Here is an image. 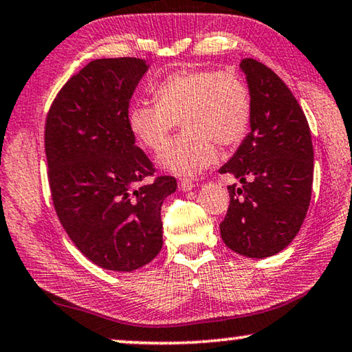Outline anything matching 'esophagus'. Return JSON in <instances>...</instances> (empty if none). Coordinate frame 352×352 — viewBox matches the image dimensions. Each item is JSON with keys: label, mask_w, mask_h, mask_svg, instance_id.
Returning a JSON list of instances; mask_svg holds the SVG:
<instances>
[{"label": "esophagus", "mask_w": 352, "mask_h": 352, "mask_svg": "<svg viewBox=\"0 0 352 352\" xmlns=\"http://www.w3.org/2000/svg\"><path fill=\"white\" fill-rule=\"evenodd\" d=\"M177 186H179L182 192H188V190H192L193 187H195V184H193L190 179H187V177H181L179 182H177Z\"/></svg>", "instance_id": "34e87169"}]
</instances>
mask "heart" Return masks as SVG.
Here are the masks:
<instances>
[{
    "label": "heart",
    "instance_id": "heart-1",
    "mask_svg": "<svg viewBox=\"0 0 352 352\" xmlns=\"http://www.w3.org/2000/svg\"><path fill=\"white\" fill-rule=\"evenodd\" d=\"M154 96L131 106L129 126L146 149L159 152L182 122L184 133L159 155V165L175 175L201 173L217 159L216 142L236 146L251 125V94L235 71H175L155 84Z\"/></svg>",
    "mask_w": 352,
    "mask_h": 352
}]
</instances>
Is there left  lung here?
I'll use <instances>...</instances> for the list:
<instances>
[{"label": "left lung", "mask_w": 352, "mask_h": 352, "mask_svg": "<svg viewBox=\"0 0 352 352\" xmlns=\"http://www.w3.org/2000/svg\"><path fill=\"white\" fill-rule=\"evenodd\" d=\"M239 66L252 100L251 131L219 170L241 182L227 187L221 236L239 256L263 258L287 248L307 217L313 142L303 109L281 78L254 58Z\"/></svg>", "instance_id": "obj_1"}]
</instances>
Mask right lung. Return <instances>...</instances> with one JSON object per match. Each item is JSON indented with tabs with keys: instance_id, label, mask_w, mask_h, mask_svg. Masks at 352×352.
<instances>
[{
	"instance_id": "1",
	"label": "right lung",
	"mask_w": 352,
	"mask_h": 352,
	"mask_svg": "<svg viewBox=\"0 0 352 352\" xmlns=\"http://www.w3.org/2000/svg\"><path fill=\"white\" fill-rule=\"evenodd\" d=\"M147 71L144 60L98 58L55 96L45 119L44 146L55 212L89 261L113 272H133L160 252V210L176 190L173 176L135 146L129 104Z\"/></svg>"
}]
</instances>
